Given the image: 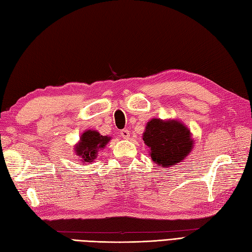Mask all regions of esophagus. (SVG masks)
<instances>
[{
	"label": "esophagus",
	"mask_w": 252,
	"mask_h": 252,
	"mask_svg": "<svg viewBox=\"0 0 252 252\" xmlns=\"http://www.w3.org/2000/svg\"><path fill=\"white\" fill-rule=\"evenodd\" d=\"M120 135H121V137L125 138V140H127V138L130 137V131L127 130V129L122 130V131L120 132Z\"/></svg>",
	"instance_id": "esophagus-1"
}]
</instances>
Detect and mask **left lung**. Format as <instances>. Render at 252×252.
Segmentation results:
<instances>
[{
    "label": "left lung",
    "mask_w": 252,
    "mask_h": 252,
    "mask_svg": "<svg viewBox=\"0 0 252 252\" xmlns=\"http://www.w3.org/2000/svg\"><path fill=\"white\" fill-rule=\"evenodd\" d=\"M143 141L149 148L153 161L163 168L183 161L194 147L190 130L176 119L153 118L147 122Z\"/></svg>",
    "instance_id": "8db88e82"
}]
</instances>
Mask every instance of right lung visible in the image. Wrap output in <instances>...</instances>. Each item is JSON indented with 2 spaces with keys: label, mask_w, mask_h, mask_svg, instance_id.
I'll use <instances>...</instances> for the list:
<instances>
[{
  "label": "right lung",
  "mask_w": 252,
  "mask_h": 252,
  "mask_svg": "<svg viewBox=\"0 0 252 252\" xmlns=\"http://www.w3.org/2000/svg\"><path fill=\"white\" fill-rule=\"evenodd\" d=\"M111 137L107 135H100L96 130L84 131L80 141L74 145V153L83 163L93 162L97 158V154L105 148L109 143Z\"/></svg>",
  "instance_id": "add662e5"
}]
</instances>
